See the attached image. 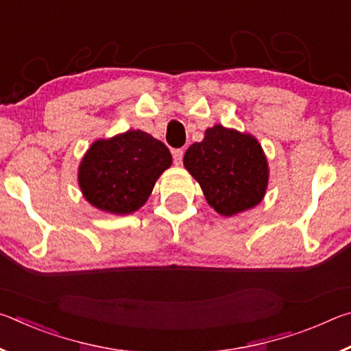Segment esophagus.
I'll return each mask as SVG.
<instances>
[{
  "mask_svg": "<svg viewBox=\"0 0 351 351\" xmlns=\"http://www.w3.org/2000/svg\"><path fill=\"white\" fill-rule=\"evenodd\" d=\"M182 158H184V150L182 148H178V150H173V161L176 165L182 164Z\"/></svg>",
  "mask_w": 351,
  "mask_h": 351,
  "instance_id": "esophagus-1",
  "label": "esophagus"
}]
</instances>
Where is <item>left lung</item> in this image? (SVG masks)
Here are the masks:
<instances>
[{"mask_svg":"<svg viewBox=\"0 0 351 351\" xmlns=\"http://www.w3.org/2000/svg\"><path fill=\"white\" fill-rule=\"evenodd\" d=\"M184 167L198 181L209 206L223 217L260 204L269 182L268 159L260 142L219 123L187 148Z\"/></svg>","mask_w":351,"mask_h":351,"instance_id":"left-lung-1","label":"left lung"}]
</instances>
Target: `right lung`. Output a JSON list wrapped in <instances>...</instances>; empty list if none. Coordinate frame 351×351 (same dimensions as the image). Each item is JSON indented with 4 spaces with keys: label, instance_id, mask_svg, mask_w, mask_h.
<instances>
[{
    "label": "right lung",
    "instance_id": "obj_1",
    "mask_svg": "<svg viewBox=\"0 0 351 351\" xmlns=\"http://www.w3.org/2000/svg\"><path fill=\"white\" fill-rule=\"evenodd\" d=\"M171 165L161 141L141 130L94 141L79 165V187L91 206L128 215L147 203L158 178Z\"/></svg>",
    "mask_w": 351,
    "mask_h": 351
}]
</instances>
